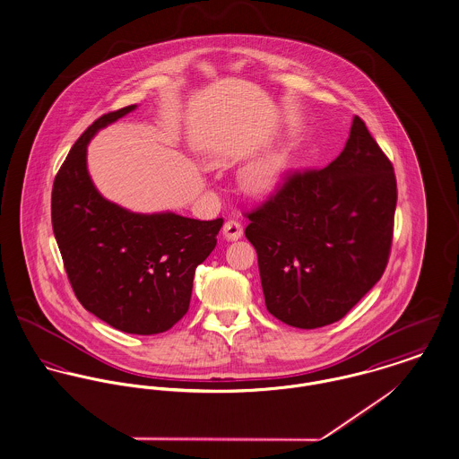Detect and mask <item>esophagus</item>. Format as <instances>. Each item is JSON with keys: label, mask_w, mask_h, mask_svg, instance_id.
Instances as JSON below:
<instances>
[{"label": "esophagus", "mask_w": 459, "mask_h": 459, "mask_svg": "<svg viewBox=\"0 0 459 459\" xmlns=\"http://www.w3.org/2000/svg\"><path fill=\"white\" fill-rule=\"evenodd\" d=\"M222 235L226 240H238L244 235V228L237 219H228L222 226Z\"/></svg>", "instance_id": "1"}]
</instances>
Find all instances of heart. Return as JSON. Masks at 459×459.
Instances as JSON below:
<instances>
[{
    "label": "heart",
    "instance_id": "b5f03b06",
    "mask_svg": "<svg viewBox=\"0 0 459 459\" xmlns=\"http://www.w3.org/2000/svg\"><path fill=\"white\" fill-rule=\"evenodd\" d=\"M283 169L285 163L280 156L266 158L247 170L245 186L254 195H270L280 183Z\"/></svg>",
    "mask_w": 459,
    "mask_h": 459
}]
</instances>
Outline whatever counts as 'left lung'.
I'll use <instances>...</instances> for the list:
<instances>
[{
	"mask_svg": "<svg viewBox=\"0 0 459 459\" xmlns=\"http://www.w3.org/2000/svg\"><path fill=\"white\" fill-rule=\"evenodd\" d=\"M395 205L394 165L355 117L334 161L290 174L247 214L268 311L298 329L341 320L385 273Z\"/></svg>",
	"mask_w": 459,
	"mask_h": 459,
	"instance_id": "left-lung-1",
	"label": "left lung"
}]
</instances>
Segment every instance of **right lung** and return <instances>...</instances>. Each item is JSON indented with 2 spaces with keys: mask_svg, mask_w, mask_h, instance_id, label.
<instances>
[{
  "mask_svg": "<svg viewBox=\"0 0 459 459\" xmlns=\"http://www.w3.org/2000/svg\"><path fill=\"white\" fill-rule=\"evenodd\" d=\"M135 108L102 115L74 143L54 181L52 228L83 307L122 333L152 336L186 315L195 270L214 250L222 219L135 214L95 189L87 146Z\"/></svg>",
  "mask_w": 459,
  "mask_h": 459,
  "instance_id": "add662e5",
  "label": "right lung"
}]
</instances>
